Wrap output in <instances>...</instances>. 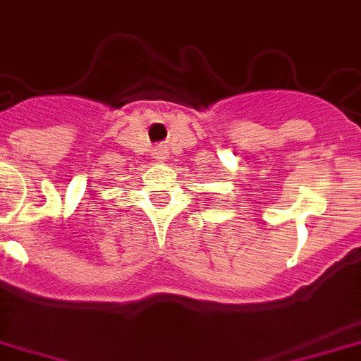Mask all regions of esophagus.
<instances>
[{
	"mask_svg": "<svg viewBox=\"0 0 361 361\" xmlns=\"http://www.w3.org/2000/svg\"><path fill=\"white\" fill-rule=\"evenodd\" d=\"M154 158H156V160H158V161L166 160V149H164V148H156V149H154Z\"/></svg>",
	"mask_w": 361,
	"mask_h": 361,
	"instance_id": "34e87169",
	"label": "esophagus"
}]
</instances>
